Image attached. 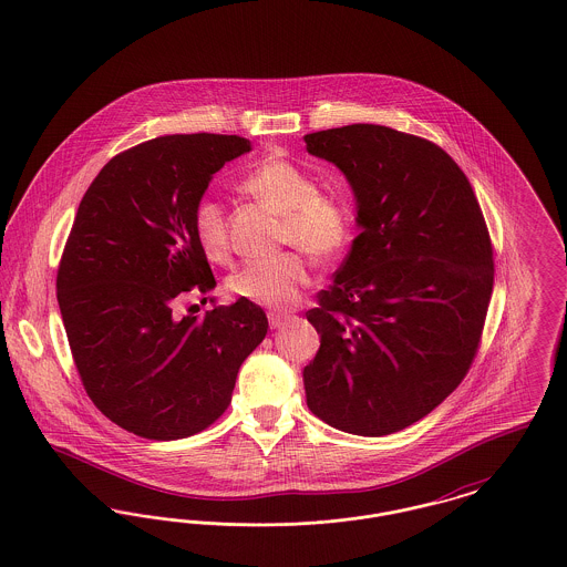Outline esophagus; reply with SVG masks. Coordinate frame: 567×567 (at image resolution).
<instances>
[{"label": "esophagus", "instance_id": "1", "mask_svg": "<svg viewBox=\"0 0 567 567\" xmlns=\"http://www.w3.org/2000/svg\"><path fill=\"white\" fill-rule=\"evenodd\" d=\"M268 321H270L271 329H278V327H282V324L289 321V315H280V312H270V315H268Z\"/></svg>", "mask_w": 567, "mask_h": 567}]
</instances>
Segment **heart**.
I'll return each instance as SVG.
<instances>
[{
	"label": "heart",
	"mask_w": 567,
	"mask_h": 567,
	"mask_svg": "<svg viewBox=\"0 0 567 567\" xmlns=\"http://www.w3.org/2000/svg\"><path fill=\"white\" fill-rule=\"evenodd\" d=\"M248 197L280 215V243L293 244L319 261L336 259L352 238V210L342 195L317 189V183L285 157L270 155L248 169L238 183ZM193 234L213 261L227 257V223L223 206L204 197L193 208ZM310 282L308 264L299 252L246 261L225 287L229 296L255 306L285 310Z\"/></svg>",
	"instance_id": "b5f03b06"
}]
</instances>
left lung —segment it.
<instances>
[{"instance_id":"obj_1","label":"left lung","mask_w":567,"mask_h":567,"mask_svg":"<svg viewBox=\"0 0 567 567\" xmlns=\"http://www.w3.org/2000/svg\"><path fill=\"white\" fill-rule=\"evenodd\" d=\"M351 183L361 234L306 317L321 349L306 402L327 425L389 435L465 378L493 293V246L467 176L437 144L357 123L303 135Z\"/></svg>"}]
</instances>
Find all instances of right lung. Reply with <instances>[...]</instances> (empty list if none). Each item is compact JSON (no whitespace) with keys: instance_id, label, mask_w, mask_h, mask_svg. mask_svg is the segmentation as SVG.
<instances>
[{"instance_id":"1","label":"right lung","mask_w":567,"mask_h":567,"mask_svg":"<svg viewBox=\"0 0 567 567\" xmlns=\"http://www.w3.org/2000/svg\"><path fill=\"white\" fill-rule=\"evenodd\" d=\"M248 151L240 135H162L112 157L82 197L56 299L86 395L140 437L213 425L268 333L261 306L243 299L204 317L176 312L181 297L216 285L193 208L213 174Z\"/></svg>"}]
</instances>
